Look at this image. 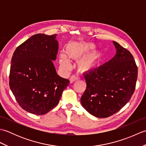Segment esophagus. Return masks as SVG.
Instances as JSON below:
<instances>
[{
	"mask_svg": "<svg viewBox=\"0 0 146 146\" xmlns=\"http://www.w3.org/2000/svg\"><path fill=\"white\" fill-rule=\"evenodd\" d=\"M78 80V78L76 76H75V75H72L70 78V81L71 83H72L73 82L77 81V80Z\"/></svg>",
	"mask_w": 146,
	"mask_h": 146,
	"instance_id": "obj_1",
	"label": "esophagus"
}]
</instances>
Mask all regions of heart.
I'll list each match as a JSON object with an SVG mask.
<instances>
[{"label": "heart", "instance_id": "heart-1", "mask_svg": "<svg viewBox=\"0 0 146 146\" xmlns=\"http://www.w3.org/2000/svg\"><path fill=\"white\" fill-rule=\"evenodd\" d=\"M95 47L91 42L71 41L66 45L65 51L60 54V64L62 69L69 70L71 63L69 60H79L80 70L88 71L95 68L102 57L101 52L97 49H90ZM88 53L87 54V52Z\"/></svg>", "mask_w": 146, "mask_h": 146}]
</instances>
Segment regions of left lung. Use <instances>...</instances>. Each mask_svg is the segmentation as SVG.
<instances>
[{"mask_svg": "<svg viewBox=\"0 0 146 146\" xmlns=\"http://www.w3.org/2000/svg\"><path fill=\"white\" fill-rule=\"evenodd\" d=\"M113 43L115 56L83 73L86 88L81 104L98 118L110 117L124 107L134 94L137 79V66L132 54L118 42Z\"/></svg>", "mask_w": 146, "mask_h": 146, "instance_id": "obj_1", "label": "left lung"}]
</instances>
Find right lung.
Here are the masks:
<instances>
[{
	"label": "right lung",
	"mask_w": 146,
	"mask_h": 146,
	"mask_svg": "<svg viewBox=\"0 0 146 146\" xmlns=\"http://www.w3.org/2000/svg\"><path fill=\"white\" fill-rule=\"evenodd\" d=\"M56 35L37 34L15 49L11 60L9 86L19 105L33 114L44 115L58 104L70 81L59 76Z\"/></svg>",
	"instance_id": "add662e5"
}]
</instances>
